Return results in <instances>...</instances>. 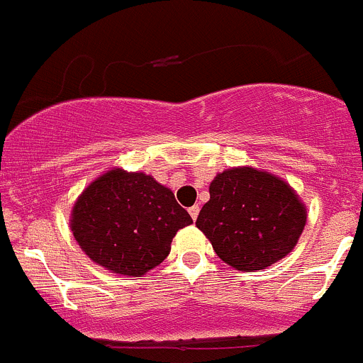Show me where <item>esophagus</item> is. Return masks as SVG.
Here are the masks:
<instances>
[{"instance_id":"1","label":"esophagus","mask_w":363,"mask_h":363,"mask_svg":"<svg viewBox=\"0 0 363 363\" xmlns=\"http://www.w3.org/2000/svg\"><path fill=\"white\" fill-rule=\"evenodd\" d=\"M189 213H190V217H192V220H196L197 215H199V206H197V204H194V206H190V208H189Z\"/></svg>"}]
</instances>
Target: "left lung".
Returning <instances> with one entry per match:
<instances>
[{"instance_id": "obj_1", "label": "left lung", "mask_w": 363, "mask_h": 363, "mask_svg": "<svg viewBox=\"0 0 363 363\" xmlns=\"http://www.w3.org/2000/svg\"><path fill=\"white\" fill-rule=\"evenodd\" d=\"M307 210L282 178L254 167H231L210 183V201L196 225L224 263L263 270L298 243Z\"/></svg>"}]
</instances>
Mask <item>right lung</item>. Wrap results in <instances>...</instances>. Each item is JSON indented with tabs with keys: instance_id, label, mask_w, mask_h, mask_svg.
Returning a JSON list of instances; mask_svg holds the SVG:
<instances>
[{
	"instance_id": "add662e5",
	"label": "right lung",
	"mask_w": 363,
	"mask_h": 363,
	"mask_svg": "<svg viewBox=\"0 0 363 363\" xmlns=\"http://www.w3.org/2000/svg\"><path fill=\"white\" fill-rule=\"evenodd\" d=\"M189 224L192 218L167 186L120 167L82 190L70 218L75 242L89 259L132 277L162 263L178 229Z\"/></svg>"
}]
</instances>
